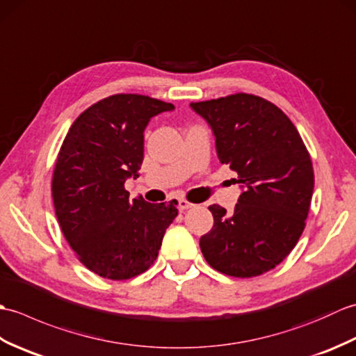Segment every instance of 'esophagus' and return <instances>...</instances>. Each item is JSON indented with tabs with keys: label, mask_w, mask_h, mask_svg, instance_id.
<instances>
[{
	"label": "esophagus",
	"mask_w": 356,
	"mask_h": 356,
	"mask_svg": "<svg viewBox=\"0 0 356 356\" xmlns=\"http://www.w3.org/2000/svg\"><path fill=\"white\" fill-rule=\"evenodd\" d=\"M193 207H194L193 203H190V202L185 200V199H180V200H179V209H180V211L190 209V208H193Z\"/></svg>",
	"instance_id": "esophagus-1"
}]
</instances>
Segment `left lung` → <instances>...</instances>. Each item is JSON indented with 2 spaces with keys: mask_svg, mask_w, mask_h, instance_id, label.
Listing matches in <instances>:
<instances>
[{
  "mask_svg": "<svg viewBox=\"0 0 356 356\" xmlns=\"http://www.w3.org/2000/svg\"><path fill=\"white\" fill-rule=\"evenodd\" d=\"M190 107L211 127L218 161L243 188L231 214L209 207L214 226L200 237L202 254L222 274L261 275L303 234L314 193L311 156L291 119L260 96L237 93Z\"/></svg>",
  "mask_w": 356,
  "mask_h": 356,
  "instance_id": "8db88e82",
  "label": "left lung"
}]
</instances>
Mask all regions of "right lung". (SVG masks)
Here are the masks:
<instances>
[{"mask_svg":"<svg viewBox=\"0 0 356 356\" xmlns=\"http://www.w3.org/2000/svg\"><path fill=\"white\" fill-rule=\"evenodd\" d=\"M174 105L142 95H113L74 120L51 180L55 213L79 261L95 274L128 280L157 259L177 200H130L125 180L139 177L143 131Z\"/></svg>","mask_w":356,"mask_h":356,"instance_id":"right-lung-1","label":"right lung"}]
</instances>
